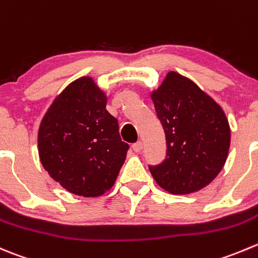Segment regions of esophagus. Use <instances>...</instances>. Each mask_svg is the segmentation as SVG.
Here are the masks:
<instances>
[{"mask_svg":"<svg viewBox=\"0 0 258 258\" xmlns=\"http://www.w3.org/2000/svg\"><path fill=\"white\" fill-rule=\"evenodd\" d=\"M142 147H144V145H142L141 141H139V142H136V144L132 145V149H134L135 152H141Z\"/></svg>","mask_w":258,"mask_h":258,"instance_id":"obj_1","label":"esophagus"}]
</instances>
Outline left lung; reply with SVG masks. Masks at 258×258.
<instances>
[{
  "label": "left lung",
  "instance_id": "8db88e82",
  "mask_svg": "<svg viewBox=\"0 0 258 258\" xmlns=\"http://www.w3.org/2000/svg\"><path fill=\"white\" fill-rule=\"evenodd\" d=\"M166 136L162 164L150 166L155 181L182 196L211 184L223 169L231 127L222 107L191 79L169 72L150 93Z\"/></svg>",
  "mask_w": 258,
  "mask_h": 258
}]
</instances>
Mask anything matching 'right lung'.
Instances as JSON below:
<instances>
[{
	"instance_id": "right-lung-1",
	"label": "right lung",
	"mask_w": 258,
	"mask_h": 258,
	"mask_svg": "<svg viewBox=\"0 0 258 258\" xmlns=\"http://www.w3.org/2000/svg\"><path fill=\"white\" fill-rule=\"evenodd\" d=\"M107 93L92 77L69 83L45 112L37 131L42 167L67 191L103 196L116 182L128 145L107 111Z\"/></svg>"
}]
</instances>
